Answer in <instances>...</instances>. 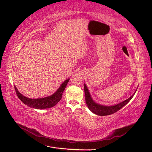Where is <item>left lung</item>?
Listing matches in <instances>:
<instances>
[{
  "label": "left lung",
  "instance_id": "left-lung-1",
  "mask_svg": "<svg viewBox=\"0 0 152 152\" xmlns=\"http://www.w3.org/2000/svg\"><path fill=\"white\" fill-rule=\"evenodd\" d=\"M84 92L86 95V102L89 109L92 112H93L94 113L100 116L109 115H112L114 113L117 112L129 102L133 97V96L135 94L134 93V94H132L129 98H128L127 99L125 100L122 103H120L113 106H110V107H107V106H103L97 104L92 99L91 95L89 94V92L88 89H87V87L86 84H84Z\"/></svg>",
  "mask_w": 152,
  "mask_h": 152
}]
</instances>
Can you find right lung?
I'll return each mask as SVG.
<instances>
[{"label":"right lung","instance_id":"obj_1","mask_svg":"<svg viewBox=\"0 0 152 152\" xmlns=\"http://www.w3.org/2000/svg\"><path fill=\"white\" fill-rule=\"evenodd\" d=\"M69 80H70V79H68L64 82L61 86L59 87V89L56 91V93L48 96V97L44 98L30 99L20 93V92L18 91L16 87H15V89L18 98L23 103L27 106L37 109H45L54 107L60 101L62 98L63 92L65 89Z\"/></svg>","mask_w":152,"mask_h":152}]
</instances>
